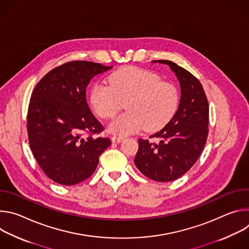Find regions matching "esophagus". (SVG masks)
<instances>
[{"mask_svg":"<svg viewBox=\"0 0 249 249\" xmlns=\"http://www.w3.org/2000/svg\"><path fill=\"white\" fill-rule=\"evenodd\" d=\"M122 140H123V138L122 137H120V136H113V137H111V141L113 142V143H120V142H122Z\"/></svg>","mask_w":249,"mask_h":249,"instance_id":"esophagus-1","label":"esophagus"}]
</instances>
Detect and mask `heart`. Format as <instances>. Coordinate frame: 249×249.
Masks as SVG:
<instances>
[{
  "label": "heart",
  "instance_id": "heart-1",
  "mask_svg": "<svg viewBox=\"0 0 249 249\" xmlns=\"http://www.w3.org/2000/svg\"><path fill=\"white\" fill-rule=\"evenodd\" d=\"M109 85L96 83L90 90V103L104 119L113 117L126 104V112L108 125V131L129 135L142 129L156 132L174 116L179 105L177 88L151 71L137 67L119 69L108 78Z\"/></svg>",
  "mask_w": 249,
  "mask_h": 249
}]
</instances>
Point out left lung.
<instances>
[{
  "label": "left lung",
  "mask_w": 249,
  "mask_h": 249,
  "mask_svg": "<svg viewBox=\"0 0 249 249\" xmlns=\"http://www.w3.org/2000/svg\"><path fill=\"white\" fill-rule=\"evenodd\" d=\"M153 62L169 66L180 84L181 97L171 120L150 137L159 143L138 140L134 162L148 178L169 182L186 173L201 155L209 132V104L201 83L187 70L168 60Z\"/></svg>",
  "instance_id": "8db88e82"
}]
</instances>
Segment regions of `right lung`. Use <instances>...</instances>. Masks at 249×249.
Wrapping results in <instances>:
<instances>
[{
    "label": "right lung",
    "instance_id": "obj_1",
    "mask_svg": "<svg viewBox=\"0 0 249 249\" xmlns=\"http://www.w3.org/2000/svg\"><path fill=\"white\" fill-rule=\"evenodd\" d=\"M111 68L89 61L68 62L51 70L31 93L29 146L41 169L56 183L71 186L89 178L99 156L111 145L109 138L93 137L103 127L86 97L90 80Z\"/></svg>",
    "mask_w": 249,
    "mask_h": 249
}]
</instances>
